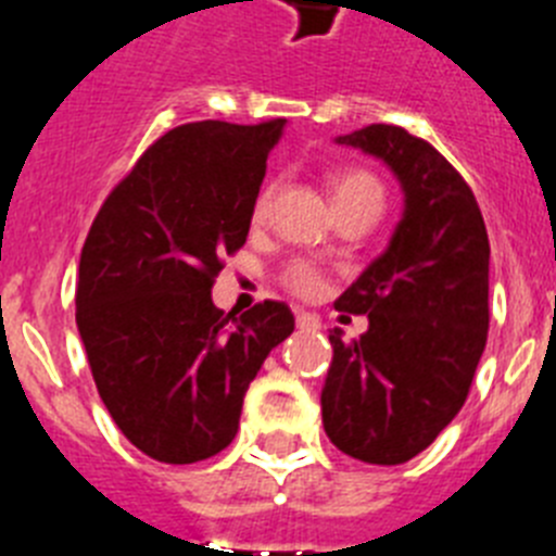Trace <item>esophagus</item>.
<instances>
[{"label": "esophagus", "instance_id": "34e87169", "mask_svg": "<svg viewBox=\"0 0 556 556\" xmlns=\"http://www.w3.org/2000/svg\"><path fill=\"white\" fill-rule=\"evenodd\" d=\"M296 327H299V330H305V332H316L318 327H321V321H318L316 313L296 311Z\"/></svg>", "mask_w": 556, "mask_h": 556}]
</instances>
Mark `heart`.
I'll list each match as a JSON object with an SVG mask.
<instances>
[{"label": "heart", "instance_id": "b5f03b06", "mask_svg": "<svg viewBox=\"0 0 556 556\" xmlns=\"http://www.w3.org/2000/svg\"><path fill=\"white\" fill-rule=\"evenodd\" d=\"M274 195H277V185L268 181L263 190L257 192L254 198V206H251V220L254 224H263L268 215H271V204H274ZM332 201L338 204H346V201H378L383 206V185L378 181V176H371L366 170H350V173H338L332 178ZM282 282L288 291H293L296 296H305L313 299L321 293L325 288V279L318 274V268L307 260H296L285 268L282 274Z\"/></svg>", "mask_w": 556, "mask_h": 556}]
</instances>
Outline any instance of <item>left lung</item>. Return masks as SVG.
Here are the masks:
<instances>
[{
  "label": "left lung",
  "mask_w": 556,
  "mask_h": 556,
  "mask_svg": "<svg viewBox=\"0 0 556 556\" xmlns=\"http://www.w3.org/2000/svg\"><path fill=\"white\" fill-rule=\"evenodd\" d=\"M336 142L383 159L405 210L389 249L336 302L369 330L358 341L330 332L321 422L346 456L403 465L470 392L490 330V238L470 185L431 142L383 123Z\"/></svg>",
  "instance_id": "left-lung-1"
}]
</instances>
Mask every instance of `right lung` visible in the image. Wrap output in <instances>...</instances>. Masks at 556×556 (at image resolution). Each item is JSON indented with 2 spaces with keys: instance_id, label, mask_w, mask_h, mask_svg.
Instances as JSON below:
<instances>
[{
  "instance_id": "right-lung-1",
  "label": "right lung",
  "mask_w": 556,
  "mask_h": 556,
  "mask_svg": "<svg viewBox=\"0 0 556 556\" xmlns=\"http://www.w3.org/2000/svg\"><path fill=\"white\" fill-rule=\"evenodd\" d=\"M282 128L204 119L167 131L109 192L80 251L75 321L91 378L125 439L164 465L229 445L245 389L293 332L285 302L238 318L212 305Z\"/></svg>"
}]
</instances>
